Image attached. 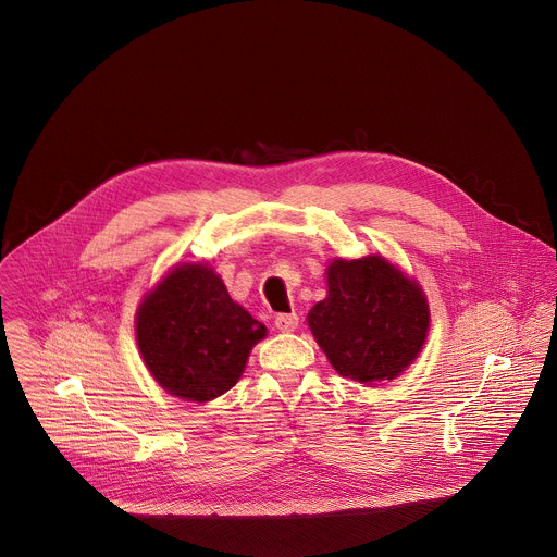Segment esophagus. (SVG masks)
<instances>
[{"label": "esophagus", "instance_id": "esophagus-1", "mask_svg": "<svg viewBox=\"0 0 557 557\" xmlns=\"http://www.w3.org/2000/svg\"><path fill=\"white\" fill-rule=\"evenodd\" d=\"M274 325L278 332H294L298 327V315L296 313H283L274 319Z\"/></svg>", "mask_w": 557, "mask_h": 557}]
</instances>
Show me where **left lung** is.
<instances>
[{
    "label": "left lung",
    "instance_id": "obj_1",
    "mask_svg": "<svg viewBox=\"0 0 557 557\" xmlns=\"http://www.w3.org/2000/svg\"><path fill=\"white\" fill-rule=\"evenodd\" d=\"M327 296L309 311V327L338 375L364 386L395 380L420 354L429 305L416 281L382 255L334 259Z\"/></svg>",
    "mask_w": 557,
    "mask_h": 557
}]
</instances>
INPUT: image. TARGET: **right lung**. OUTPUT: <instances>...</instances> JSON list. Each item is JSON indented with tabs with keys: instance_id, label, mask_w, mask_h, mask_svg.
<instances>
[{
	"instance_id": "1",
	"label": "right lung",
	"mask_w": 557,
	"mask_h": 557,
	"mask_svg": "<svg viewBox=\"0 0 557 557\" xmlns=\"http://www.w3.org/2000/svg\"><path fill=\"white\" fill-rule=\"evenodd\" d=\"M141 358L173 397L206 403L225 395L244 373L265 325L232 300L206 263L175 265L137 309Z\"/></svg>"
}]
</instances>
